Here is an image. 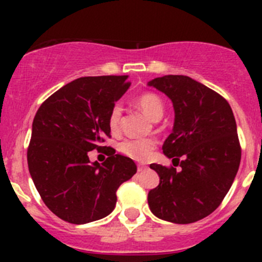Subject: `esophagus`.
<instances>
[{"label": "esophagus", "instance_id": "obj_1", "mask_svg": "<svg viewBox=\"0 0 262 262\" xmlns=\"http://www.w3.org/2000/svg\"><path fill=\"white\" fill-rule=\"evenodd\" d=\"M147 166L144 165H138V167H137V170H138V172H143V171L147 170Z\"/></svg>", "mask_w": 262, "mask_h": 262}]
</instances>
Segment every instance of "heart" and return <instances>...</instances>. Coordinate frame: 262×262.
<instances>
[{"label":"heart","mask_w":262,"mask_h":262,"mask_svg":"<svg viewBox=\"0 0 262 262\" xmlns=\"http://www.w3.org/2000/svg\"><path fill=\"white\" fill-rule=\"evenodd\" d=\"M137 105L142 109V112L146 114L148 118L157 121L163 116V102L157 95L155 94H142L141 96L137 97ZM121 120V106L116 104L113 106L112 112L107 119L109 129L112 133H118L120 129ZM156 146V142L153 139L148 138H137V139H125L120 143V152L124 153L128 157L134 158V160H146L153 148Z\"/></svg>","instance_id":"b5f03b06"}]
</instances>
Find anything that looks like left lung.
Segmentation results:
<instances>
[{
  "label": "left lung",
  "instance_id": "left-lung-1",
  "mask_svg": "<svg viewBox=\"0 0 262 262\" xmlns=\"http://www.w3.org/2000/svg\"><path fill=\"white\" fill-rule=\"evenodd\" d=\"M148 86L172 101L173 129L162 149L181 167L149 166L160 184L148 192V205L163 221L194 223L219 207L238 171L241 147L233 112L221 95L187 76L157 77Z\"/></svg>",
  "mask_w": 262,
  "mask_h": 262
}]
</instances>
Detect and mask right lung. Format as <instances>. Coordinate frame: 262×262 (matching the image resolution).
<instances>
[{
    "label": "right lung",
    "instance_id": "right-lung-1",
    "mask_svg": "<svg viewBox=\"0 0 262 262\" xmlns=\"http://www.w3.org/2000/svg\"><path fill=\"white\" fill-rule=\"evenodd\" d=\"M128 76L81 77L49 96L36 112L28 148L29 172L47 207L63 221L84 224L109 215L116 190L137 172L132 158L109 147L104 163L90 150L110 137L107 119L130 86Z\"/></svg>",
    "mask_w": 262,
    "mask_h": 262
}]
</instances>
